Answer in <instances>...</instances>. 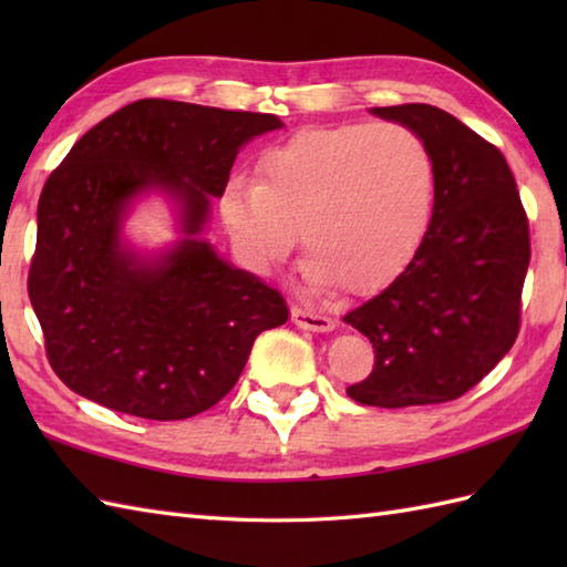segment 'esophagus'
Listing matches in <instances>:
<instances>
[{
	"label": "esophagus",
	"mask_w": 567,
	"mask_h": 567,
	"mask_svg": "<svg viewBox=\"0 0 567 567\" xmlns=\"http://www.w3.org/2000/svg\"><path fill=\"white\" fill-rule=\"evenodd\" d=\"M292 323H295V327H299V329L317 331V333H329L336 327L333 319L321 317V315H311V311H305V309H299V307L292 309Z\"/></svg>",
	"instance_id": "34e87169"
}]
</instances>
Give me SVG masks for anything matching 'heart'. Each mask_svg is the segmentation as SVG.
Listing matches in <instances>:
<instances>
[{"label": "heart", "instance_id": "b5f03b06", "mask_svg": "<svg viewBox=\"0 0 567 567\" xmlns=\"http://www.w3.org/2000/svg\"><path fill=\"white\" fill-rule=\"evenodd\" d=\"M436 167L419 134L402 124L309 128L258 161V183L231 177L219 214L250 270L270 272L297 231L317 287L346 282L372 292L396 280L431 226Z\"/></svg>", "mask_w": 567, "mask_h": 567}]
</instances>
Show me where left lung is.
<instances>
[{"label":"left lung","mask_w":567,"mask_h":567,"mask_svg":"<svg viewBox=\"0 0 567 567\" xmlns=\"http://www.w3.org/2000/svg\"><path fill=\"white\" fill-rule=\"evenodd\" d=\"M370 114L426 143L436 195L412 265L343 317L375 348L370 378L346 392L384 409L451 402L516 341L528 221L504 155L453 114L431 104L372 106Z\"/></svg>","instance_id":"obj_1"}]
</instances>
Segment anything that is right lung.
I'll list each match as a JSON object with an SVG mask.
<instances>
[{
	"mask_svg": "<svg viewBox=\"0 0 567 567\" xmlns=\"http://www.w3.org/2000/svg\"><path fill=\"white\" fill-rule=\"evenodd\" d=\"M282 126L141 100L72 146L41 192L29 272L48 360L72 392L141 419L195 416L234 388L252 341L287 321L282 295L204 236L238 151ZM148 196L168 204L178 234L153 251L125 234Z\"/></svg>",
	"mask_w": 567,
	"mask_h": 567,
	"instance_id": "1",
	"label": "right lung"
}]
</instances>
